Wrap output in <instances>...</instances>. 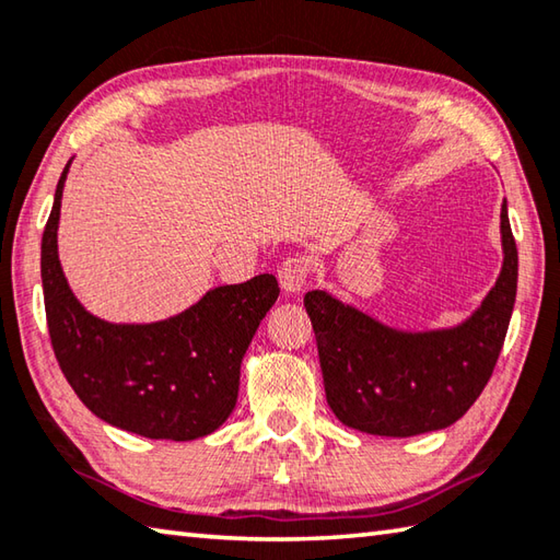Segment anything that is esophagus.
<instances>
[{"label":"esophagus","instance_id":"1","mask_svg":"<svg viewBox=\"0 0 560 560\" xmlns=\"http://www.w3.org/2000/svg\"><path fill=\"white\" fill-rule=\"evenodd\" d=\"M311 277L308 259L303 257H287L279 267V283L287 293H299L303 291L305 281Z\"/></svg>","mask_w":560,"mask_h":560}]
</instances>
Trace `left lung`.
I'll return each instance as SVG.
<instances>
[{"label":"left lung","instance_id":"8db88e82","mask_svg":"<svg viewBox=\"0 0 560 560\" xmlns=\"http://www.w3.org/2000/svg\"><path fill=\"white\" fill-rule=\"evenodd\" d=\"M500 221L505 249L500 277L483 305L452 330L398 332L325 291L305 293L327 405L347 427L378 436L444 430L483 393L517 295V245L508 203Z\"/></svg>","mask_w":560,"mask_h":560}]
</instances>
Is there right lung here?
Segmentation results:
<instances>
[{
	"label": "right lung",
	"instance_id": "obj_1",
	"mask_svg": "<svg viewBox=\"0 0 560 560\" xmlns=\"http://www.w3.org/2000/svg\"><path fill=\"white\" fill-rule=\"evenodd\" d=\"M68 170L70 162L40 243L46 320L65 378L96 418L126 432L174 442L215 432L235 408L240 364L279 299V281L259 273L218 287L189 311L155 325L98 320L77 303L58 259Z\"/></svg>",
	"mask_w": 560,
	"mask_h": 560
}]
</instances>
